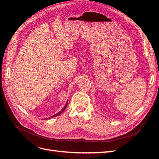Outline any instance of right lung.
I'll return each mask as SVG.
<instances>
[{"mask_svg":"<svg viewBox=\"0 0 159 159\" xmlns=\"http://www.w3.org/2000/svg\"><path fill=\"white\" fill-rule=\"evenodd\" d=\"M67 105H68V102H67L66 103V104L65 105V106H64V107L63 108V109H62L61 111H59L58 113H56V114H55V115H53V116H52V117H48V118H46V119H50V118H52V117H56V116H57V115H59L60 114H61L62 112H63L66 109V107H67Z\"/></svg>","mask_w":159,"mask_h":159,"instance_id":"1","label":"right lung"}]
</instances>
